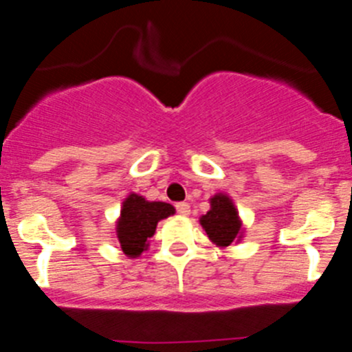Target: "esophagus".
Wrapping results in <instances>:
<instances>
[{"mask_svg":"<svg viewBox=\"0 0 352 352\" xmlns=\"http://www.w3.org/2000/svg\"><path fill=\"white\" fill-rule=\"evenodd\" d=\"M176 211L183 214V217H186V214L190 213V206H188V203H178L176 204Z\"/></svg>","mask_w":352,"mask_h":352,"instance_id":"esophagus-1","label":"esophagus"}]
</instances>
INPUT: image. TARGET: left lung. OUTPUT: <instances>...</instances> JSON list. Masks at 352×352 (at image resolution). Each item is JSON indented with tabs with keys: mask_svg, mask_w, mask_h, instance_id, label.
<instances>
[{
	"mask_svg": "<svg viewBox=\"0 0 352 352\" xmlns=\"http://www.w3.org/2000/svg\"><path fill=\"white\" fill-rule=\"evenodd\" d=\"M210 211L199 220L208 238L217 247H229L243 238L241 220L232 199L226 194H217L210 199Z\"/></svg>",
	"mask_w": 352,
	"mask_h": 352,
	"instance_id": "8db88e82",
	"label": "left lung"
}]
</instances>
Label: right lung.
Listing matches in <instances>:
<instances>
[{
	"instance_id": "add662e5",
	"label": "right lung",
	"mask_w": 352,
	"mask_h": 352,
	"mask_svg": "<svg viewBox=\"0 0 352 352\" xmlns=\"http://www.w3.org/2000/svg\"><path fill=\"white\" fill-rule=\"evenodd\" d=\"M174 214V206L160 201H146L142 195L130 194L123 201L116 236L121 250L129 257H139L148 250V238L155 234L157 223Z\"/></svg>"
}]
</instances>
